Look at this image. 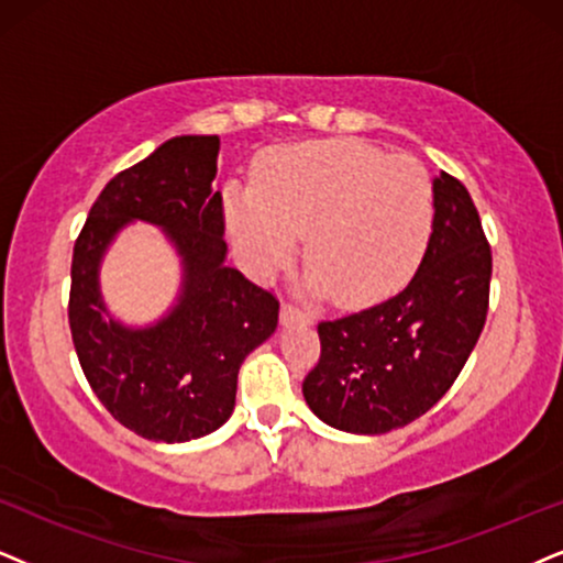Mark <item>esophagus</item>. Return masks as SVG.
Listing matches in <instances>:
<instances>
[{"instance_id": "34e87169", "label": "esophagus", "mask_w": 563, "mask_h": 563, "mask_svg": "<svg viewBox=\"0 0 563 563\" xmlns=\"http://www.w3.org/2000/svg\"><path fill=\"white\" fill-rule=\"evenodd\" d=\"M280 322L283 324H309L311 322V314H309V311L298 309L296 303H283Z\"/></svg>"}]
</instances>
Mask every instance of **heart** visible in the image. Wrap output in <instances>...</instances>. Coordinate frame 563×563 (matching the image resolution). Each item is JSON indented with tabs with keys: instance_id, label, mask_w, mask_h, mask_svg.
<instances>
[{
	"instance_id": "heart-1",
	"label": "heart",
	"mask_w": 563,
	"mask_h": 563,
	"mask_svg": "<svg viewBox=\"0 0 563 563\" xmlns=\"http://www.w3.org/2000/svg\"><path fill=\"white\" fill-rule=\"evenodd\" d=\"M225 210L249 265L267 273L296 252L311 286L340 306H368L405 280L433 225V184L410 155L351 137L265 155L254 187L229 184Z\"/></svg>"
}]
</instances>
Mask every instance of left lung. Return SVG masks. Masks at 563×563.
Instances as JSON below:
<instances>
[{"label":"left lung","instance_id":"1","mask_svg":"<svg viewBox=\"0 0 563 563\" xmlns=\"http://www.w3.org/2000/svg\"><path fill=\"white\" fill-rule=\"evenodd\" d=\"M418 273L400 294L319 322L317 366L303 397L319 421L387 433L431 410L471 358L488 314L490 246L465 184L433 176V225Z\"/></svg>","mask_w":563,"mask_h":563}]
</instances>
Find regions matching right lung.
<instances>
[{"label": "right lung", "instance_id": "add662e5", "mask_svg": "<svg viewBox=\"0 0 563 563\" xmlns=\"http://www.w3.org/2000/svg\"><path fill=\"white\" fill-rule=\"evenodd\" d=\"M218 134H184L119 170L88 212L73 252L69 330L82 374L106 410L151 441L220 429L236 405L239 368L277 327L280 301L225 265ZM130 219L166 228L185 260V294L147 331L104 319L97 265Z\"/></svg>", "mask_w": 563, "mask_h": 563}]
</instances>
